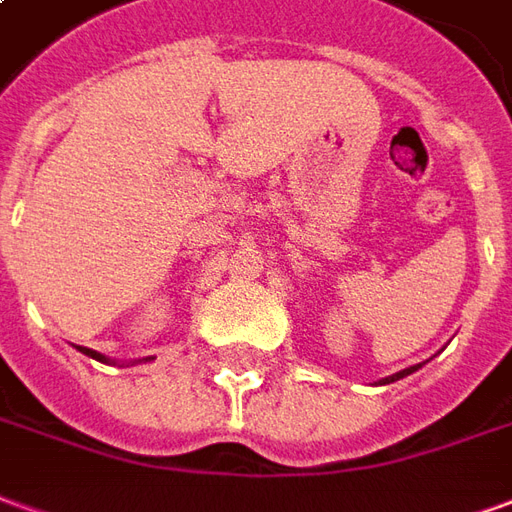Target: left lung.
Wrapping results in <instances>:
<instances>
[{"instance_id":"8db88e82","label":"left lung","mask_w":512,"mask_h":512,"mask_svg":"<svg viewBox=\"0 0 512 512\" xmlns=\"http://www.w3.org/2000/svg\"><path fill=\"white\" fill-rule=\"evenodd\" d=\"M419 367H422V365L406 367V370H400V373H395V376H386V378H381V381H378V386H384V384H392V381H400V378H406V376H411V373H417Z\"/></svg>"}]
</instances>
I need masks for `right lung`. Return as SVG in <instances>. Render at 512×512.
Returning a JSON list of instances; mask_svg holds the SVG:
<instances>
[{"instance_id":"add662e5","label":"right lung","mask_w":512,"mask_h":512,"mask_svg":"<svg viewBox=\"0 0 512 512\" xmlns=\"http://www.w3.org/2000/svg\"><path fill=\"white\" fill-rule=\"evenodd\" d=\"M76 351H82L84 356H90V359H95V362H104V365H117L115 359H109V356L98 354V351H93V348H84V345H76ZM136 362H150V356H145V359H134L131 365H136Z\"/></svg>"}]
</instances>
